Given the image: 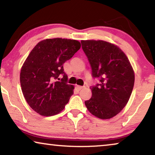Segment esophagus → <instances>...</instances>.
I'll return each mask as SVG.
<instances>
[{
	"label": "esophagus",
	"instance_id": "1",
	"mask_svg": "<svg viewBox=\"0 0 155 155\" xmlns=\"http://www.w3.org/2000/svg\"><path fill=\"white\" fill-rule=\"evenodd\" d=\"M77 87H78V89L79 90H82V89L84 88V87H83V86H77Z\"/></svg>",
	"mask_w": 155,
	"mask_h": 155
}]
</instances>
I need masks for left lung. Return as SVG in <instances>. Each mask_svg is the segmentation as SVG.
I'll use <instances>...</instances> for the list:
<instances>
[{"label": "left lung", "mask_w": 155, "mask_h": 155, "mask_svg": "<svg viewBox=\"0 0 155 155\" xmlns=\"http://www.w3.org/2000/svg\"><path fill=\"white\" fill-rule=\"evenodd\" d=\"M92 77L99 83L91 86V98L85 102L91 114L109 119L122 111L132 93L135 74L129 61L117 46L103 40H82Z\"/></svg>", "instance_id": "obj_1"}]
</instances>
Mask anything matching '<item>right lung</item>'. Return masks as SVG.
<instances>
[{
  "instance_id": "right-lung-1",
  "label": "right lung",
  "mask_w": 155,
  "mask_h": 155,
  "mask_svg": "<svg viewBox=\"0 0 155 155\" xmlns=\"http://www.w3.org/2000/svg\"><path fill=\"white\" fill-rule=\"evenodd\" d=\"M81 48L74 40L54 38L41 41L34 47L20 72V85L25 98L34 111L52 116L64 109L74 93L68 84L64 63Z\"/></svg>"
}]
</instances>
